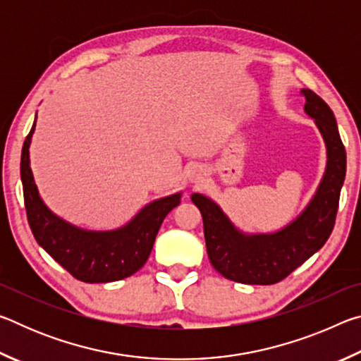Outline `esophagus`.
<instances>
[{"mask_svg":"<svg viewBox=\"0 0 361 361\" xmlns=\"http://www.w3.org/2000/svg\"><path fill=\"white\" fill-rule=\"evenodd\" d=\"M200 178H202V176H200L199 170H194V172L191 173V181L192 183H197V181H200Z\"/></svg>","mask_w":361,"mask_h":361,"instance_id":"obj_1","label":"esophagus"}]
</instances>
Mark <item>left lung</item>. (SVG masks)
Segmentation results:
<instances>
[{"label":"left lung","mask_w":361,"mask_h":361,"mask_svg":"<svg viewBox=\"0 0 361 361\" xmlns=\"http://www.w3.org/2000/svg\"><path fill=\"white\" fill-rule=\"evenodd\" d=\"M304 109L315 119L326 145V170L319 189L295 221L272 234H243L212 199L192 194L202 213L207 253L223 277L247 285L277 283L325 245L334 228L342 183L345 178V148L334 114L310 89H302Z\"/></svg>","instance_id":"obj_1"}]
</instances>
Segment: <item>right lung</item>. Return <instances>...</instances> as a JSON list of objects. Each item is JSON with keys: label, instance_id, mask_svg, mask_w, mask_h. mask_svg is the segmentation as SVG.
Wrapping results in <instances>:
<instances>
[{"label": "right lung", "instance_id": "1", "mask_svg": "<svg viewBox=\"0 0 361 361\" xmlns=\"http://www.w3.org/2000/svg\"><path fill=\"white\" fill-rule=\"evenodd\" d=\"M35 124L23 142L20 176L28 224L36 242L73 277L85 283L116 282L135 274L149 258L159 228L167 213L180 204L181 194L146 205L124 228L100 232L79 229L54 215L39 197L28 152Z\"/></svg>", "mask_w": 361, "mask_h": 361}]
</instances>
